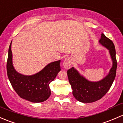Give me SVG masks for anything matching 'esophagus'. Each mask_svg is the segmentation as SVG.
Segmentation results:
<instances>
[{
  "label": "esophagus",
  "mask_w": 123,
  "mask_h": 123,
  "mask_svg": "<svg viewBox=\"0 0 123 123\" xmlns=\"http://www.w3.org/2000/svg\"><path fill=\"white\" fill-rule=\"evenodd\" d=\"M63 65L65 69H69L71 67V65H72V60H71L70 58H66V59L63 61Z\"/></svg>",
  "instance_id": "1"
}]
</instances>
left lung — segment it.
Masks as SVG:
<instances>
[{
  "label": "left lung",
  "mask_w": 123,
  "mask_h": 123,
  "mask_svg": "<svg viewBox=\"0 0 123 123\" xmlns=\"http://www.w3.org/2000/svg\"><path fill=\"white\" fill-rule=\"evenodd\" d=\"M99 43L109 50L112 62V67L104 78L97 82L89 81L73 67L67 72L73 96L83 103L93 102L102 98L111 88L116 78L117 63L114 44L104 34H101Z\"/></svg>",
  "instance_id": "obj_1"
}]
</instances>
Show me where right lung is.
<instances>
[{
    "label": "right lung",
    "mask_w": 123,
    "mask_h": 123,
    "mask_svg": "<svg viewBox=\"0 0 123 123\" xmlns=\"http://www.w3.org/2000/svg\"><path fill=\"white\" fill-rule=\"evenodd\" d=\"M12 42L7 57V74L15 92L21 98L34 103L46 101L51 95L50 82L55 79L60 70V60L51 62L38 73L24 75L15 69L12 63Z\"/></svg>",
    "instance_id": "obj_1"
}]
</instances>
